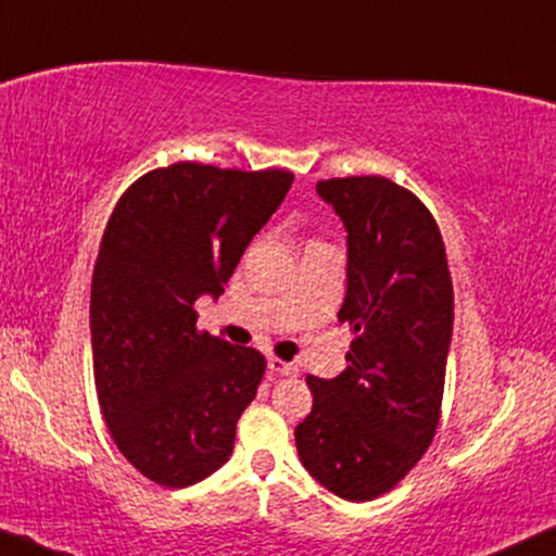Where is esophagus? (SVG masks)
I'll return each mask as SVG.
<instances>
[{
  "mask_svg": "<svg viewBox=\"0 0 556 556\" xmlns=\"http://www.w3.org/2000/svg\"><path fill=\"white\" fill-rule=\"evenodd\" d=\"M268 369H270V375H278V377H299V367H295V364L278 359V356H270Z\"/></svg>",
  "mask_w": 556,
  "mask_h": 556,
  "instance_id": "1",
  "label": "esophagus"
}]
</instances>
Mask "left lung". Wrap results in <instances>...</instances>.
<instances>
[{
    "instance_id": "8db88e82",
    "label": "left lung",
    "mask_w": 556,
    "mask_h": 556,
    "mask_svg": "<svg viewBox=\"0 0 556 556\" xmlns=\"http://www.w3.org/2000/svg\"><path fill=\"white\" fill-rule=\"evenodd\" d=\"M346 227V369L308 375L314 407L295 428L303 468L346 501L392 491L435 438L453 333V280L430 210L384 177L318 181Z\"/></svg>"
}]
</instances>
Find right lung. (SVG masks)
I'll return each instance as SVG.
<instances>
[{
  "mask_svg": "<svg viewBox=\"0 0 556 556\" xmlns=\"http://www.w3.org/2000/svg\"><path fill=\"white\" fill-rule=\"evenodd\" d=\"M291 181L177 162L111 212L90 286L96 392L113 443L149 481L185 489L230 458L265 356L197 331L194 301L225 291Z\"/></svg>",
  "mask_w": 556,
  "mask_h": 556,
  "instance_id": "1",
  "label": "right lung"
}]
</instances>
